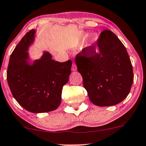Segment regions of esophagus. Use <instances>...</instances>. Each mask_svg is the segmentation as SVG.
<instances>
[{"mask_svg":"<svg viewBox=\"0 0 146 146\" xmlns=\"http://www.w3.org/2000/svg\"><path fill=\"white\" fill-rule=\"evenodd\" d=\"M77 70V66L75 64V63L74 62H73V64H72V71H75Z\"/></svg>","mask_w":146,"mask_h":146,"instance_id":"obj_1","label":"esophagus"}]
</instances>
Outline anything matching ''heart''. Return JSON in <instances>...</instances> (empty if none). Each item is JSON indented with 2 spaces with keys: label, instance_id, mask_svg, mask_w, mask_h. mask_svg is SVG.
I'll return each mask as SVG.
<instances>
[{
  "label": "heart",
  "instance_id": "heart-1",
  "mask_svg": "<svg viewBox=\"0 0 146 146\" xmlns=\"http://www.w3.org/2000/svg\"><path fill=\"white\" fill-rule=\"evenodd\" d=\"M86 36H87V35L84 33H81L79 35V38H80V39H84Z\"/></svg>",
  "mask_w": 146,
  "mask_h": 146
}]
</instances>
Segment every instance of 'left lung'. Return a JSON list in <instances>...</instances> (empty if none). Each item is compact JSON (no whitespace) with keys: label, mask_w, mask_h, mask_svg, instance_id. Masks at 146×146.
Returning a JSON list of instances; mask_svg holds the SVG:
<instances>
[{"label":"left lung","mask_w":146,"mask_h":146,"mask_svg":"<svg viewBox=\"0 0 146 146\" xmlns=\"http://www.w3.org/2000/svg\"><path fill=\"white\" fill-rule=\"evenodd\" d=\"M75 63L94 105L118 104L129 94L134 78L132 64L126 47L111 31H103L96 44L84 48L75 57Z\"/></svg>","instance_id":"left-lung-1"}]
</instances>
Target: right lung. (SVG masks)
<instances>
[{"instance_id":"right-lung-1","label":"right lung","mask_w":146,"mask_h":146,"mask_svg":"<svg viewBox=\"0 0 146 146\" xmlns=\"http://www.w3.org/2000/svg\"><path fill=\"white\" fill-rule=\"evenodd\" d=\"M36 31L24 35L12 52L7 72V80L14 99L32 113L54 111L61 103L62 87L71 73V60H54L48 52L40 59L30 62L28 52L35 40Z\"/></svg>"}]
</instances>
